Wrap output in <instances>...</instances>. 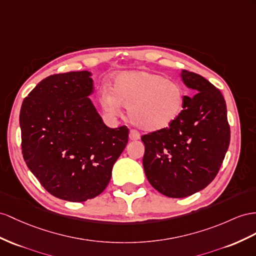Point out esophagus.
Instances as JSON below:
<instances>
[{
  "label": "esophagus",
  "mask_w": 256,
  "mask_h": 256,
  "mask_svg": "<svg viewBox=\"0 0 256 256\" xmlns=\"http://www.w3.org/2000/svg\"><path fill=\"white\" fill-rule=\"evenodd\" d=\"M140 138V134L138 130H130V140H137Z\"/></svg>",
  "instance_id": "esophagus-1"
}]
</instances>
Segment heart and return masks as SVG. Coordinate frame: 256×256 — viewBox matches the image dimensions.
Returning a JSON list of instances; mask_svg holds the SVG:
<instances>
[{
	"instance_id": "b5f03b06",
	"label": "heart",
	"mask_w": 256,
	"mask_h": 256,
	"mask_svg": "<svg viewBox=\"0 0 256 256\" xmlns=\"http://www.w3.org/2000/svg\"><path fill=\"white\" fill-rule=\"evenodd\" d=\"M186 92L178 82L149 71L122 72L116 78L112 92L104 90L102 109L111 116L128 107L130 120L137 128L156 132L168 128L182 114Z\"/></svg>"
}]
</instances>
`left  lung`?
I'll use <instances>...</instances> for the list:
<instances>
[{"label":"left lung","instance_id":"8db88e82","mask_svg":"<svg viewBox=\"0 0 256 256\" xmlns=\"http://www.w3.org/2000/svg\"><path fill=\"white\" fill-rule=\"evenodd\" d=\"M182 78L194 97H185L182 114L171 126L142 136L147 180L170 198L202 190L218 175L230 142L227 108L220 90L188 70Z\"/></svg>","mask_w":256,"mask_h":256}]
</instances>
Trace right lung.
<instances>
[{
    "instance_id": "obj_1",
    "label": "right lung",
    "mask_w": 256,
    "mask_h": 256,
    "mask_svg": "<svg viewBox=\"0 0 256 256\" xmlns=\"http://www.w3.org/2000/svg\"><path fill=\"white\" fill-rule=\"evenodd\" d=\"M88 71L45 78L24 98L19 124L26 164L56 198L83 202L100 194L128 140V128H110L88 95Z\"/></svg>"
}]
</instances>
